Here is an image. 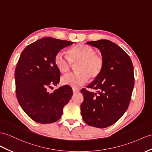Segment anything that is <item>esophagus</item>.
<instances>
[{
    "label": "esophagus",
    "instance_id": "obj_1",
    "mask_svg": "<svg viewBox=\"0 0 152 152\" xmlns=\"http://www.w3.org/2000/svg\"><path fill=\"white\" fill-rule=\"evenodd\" d=\"M80 88H72V92H73V93H77V92H80Z\"/></svg>",
    "mask_w": 152,
    "mask_h": 152
}]
</instances>
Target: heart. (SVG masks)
Here are the masks:
<instances>
[{
    "label": "heart",
    "instance_id": "1",
    "mask_svg": "<svg viewBox=\"0 0 152 152\" xmlns=\"http://www.w3.org/2000/svg\"><path fill=\"white\" fill-rule=\"evenodd\" d=\"M96 50L91 46L80 44L69 50V58L61 51L56 54L54 62L56 67L63 73L70 71L72 64H76L77 72L65 75L61 77L64 85L77 87L85 84L89 77L92 80L97 78L102 73L104 60L103 58L96 54Z\"/></svg>",
    "mask_w": 152,
    "mask_h": 152
}]
</instances>
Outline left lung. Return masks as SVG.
Segmentation results:
<instances>
[{
	"label": "left lung",
	"mask_w": 152,
	"mask_h": 152,
	"mask_svg": "<svg viewBox=\"0 0 152 152\" xmlns=\"http://www.w3.org/2000/svg\"><path fill=\"white\" fill-rule=\"evenodd\" d=\"M87 44L100 50L104 66L100 75L87 86L97 92L81 90L84 97L81 114L88 125L103 128L118 121L129 106L134 87V67L130 56L110 40Z\"/></svg>",
	"instance_id": "1"
}]
</instances>
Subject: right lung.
Segmentation results:
<instances>
[{"mask_svg":"<svg viewBox=\"0 0 152 152\" xmlns=\"http://www.w3.org/2000/svg\"><path fill=\"white\" fill-rule=\"evenodd\" d=\"M72 42L50 37L42 38L24 49L15 69V79L18 102L26 114L34 121L52 123L60 119L63 108L72 96V88L57 85L60 72L56 67V54Z\"/></svg>","mask_w":152,"mask_h":152,"instance_id":"add662e5","label":"right lung"}]
</instances>
